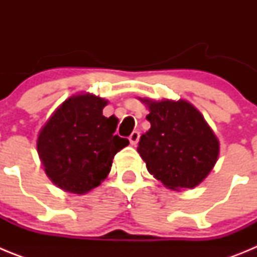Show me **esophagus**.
Segmentation results:
<instances>
[{"label": "esophagus", "mask_w": 257, "mask_h": 257, "mask_svg": "<svg viewBox=\"0 0 257 257\" xmlns=\"http://www.w3.org/2000/svg\"><path fill=\"white\" fill-rule=\"evenodd\" d=\"M139 138H140V134L138 133V131H134V133H131L128 140H130L131 144L136 145V144H138V142H139Z\"/></svg>", "instance_id": "esophagus-1"}]
</instances>
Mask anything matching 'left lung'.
<instances>
[{
	"label": "left lung",
	"mask_w": 257,
	"mask_h": 257,
	"mask_svg": "<svg viewBox=\"0 0 257 257\" xmlns=\"http://www.w3.org/2000/svg\"><path fill=\"white\" fill-rule=\"evenodd\" d=\"M151 128L140 136V157L149 174L171 190L193 189L205 180L220 153V143L205 117L189 101L139 97Z\"/></svg>",
	"instance_id": "8db88e82"
}]
</instances>
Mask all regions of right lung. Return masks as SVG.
Masks as SVG:
<instances>
[{"label":"right lung","mask_w":257,"mask_h":257,"mask_svg":"<svg viewBox=\"0 0 257 257\" xmlns=\"http://www.w3.org/2000/svg\"><path fill=\"white\" fill-rule=\"evenodd\" d=\"M106 104L104 97L90 92L72 95L38 133V157L61 190L81 196L99 187L110 172L115 153L128 145V140L114 135L117 118L103 115Z\"/></svg>","instance_id":"1"}]
</instances>
